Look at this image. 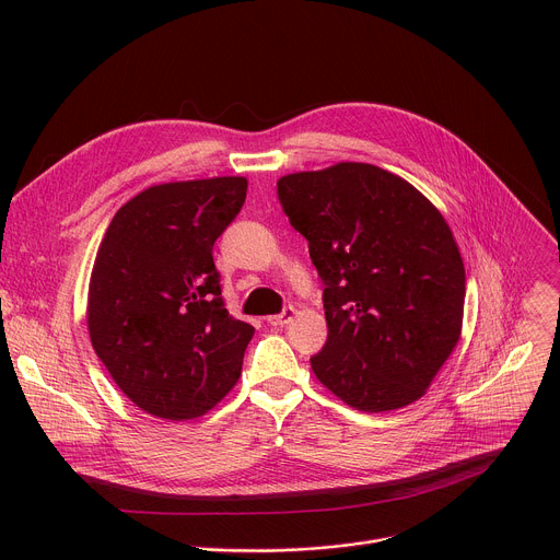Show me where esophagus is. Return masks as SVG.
Returning <instances> with one entry per match:
<instances>
[{"instance_id":"34e87169","label":"esophagus","mask_w":560,"mask_h":560,"mask_svg":"<svg viewBox=\"0 0 560 560\" xmlns=\"http://www.w3.org/2000/svg\"><path fill=\"white\" fill-rule=\"evenodd\" d=\"M296 316V310L294 307H285L283 312H279V314H272V316H268L266 322L270 324V326H285V324H290L292 318Z\"/></svg>"}]
</instances>
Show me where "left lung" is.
<instances>
[{
    "instance_id": "obj_1",
    "label": "left lung",
    "mask_w": 560,
    "mask_h": 560,
    "mask_svg": "<svg viewBox=\"0 0 560 560\" xmlns=\"http://www.w3.org/2000/svg\"><path fill=\"white\" fill-rule=\"evenodd\" d=\"M326 283L328 341L314 376L361 412L425 394L460 339L465 268L439 208L372 164L341 162L277 182Z\"/></svg>"
}]
</instances>
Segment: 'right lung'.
Instances as JSON below:
<instances>
[{"label": "right lung", "mask_w": 560, "mask_h": 560, "mask_svg": "<svg viewBox=\"0 0 560 560\" xmlns=\"http://www.w3.org/2000/svg\"><path fill=\"white\" fill-rule=\"evenodd\" d=\"M246 177L171 182L124 203L89 285L91 343L130 401L166 421L212 410L255 335L223 307L212 246L246 201Z\"/></svg>", "instance_id": "obj_1"}]
</instances>
